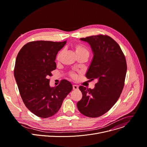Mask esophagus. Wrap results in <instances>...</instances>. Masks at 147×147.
<instances>
[{
  "mask_svg": "<svg viewBox=\"0 0 147 147\" xmlns=\"http://www.w3.org/2000/svg\"><path fill=\"white\" fill-rule=\"evenodd\" d=\"M73 90H77L78 88V87L77 85H73Z\"/></svg>",
  "mask_w": 147,
  "mask_h": 147,
  "instance_id": "1",
  "label": "esophagus"
}]
</instances>
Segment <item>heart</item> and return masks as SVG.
<instances>
[{
  "instance_id": "obj_1",
  "label": "heart",
  "mask_w": 147,
  "mask_h": 147,
  "mask_svg": "<svg viewBox=\"0 0 147 147\" xmlns=\"http://www.w3.org/2000/svg\"><path fill=\"white\" fill-rule=\"evenodd\" d=\"M75 51L76 53V54L78 56H82V55H89V50L88 49V48L84 45L83 44H77L76 45H74V46ZM61 51H59L58 53V54L57 55V60H59L61 57ZM70 77H71L73 79H76L77 77V74L73 72V71H71L69 74Z\"/></svg>"
}]
</instances>
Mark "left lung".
Segmentation results:
<instances>
[{"instance_id": "left-lung-1", "label": "left lung", "mask_w": 147, "mask_h": 147, "mask_svg": "<svg viewBox=\"0 0 147 147\" xmlns=\"http://www.w3.org/2000/svg\"><path fill=\"white\" fill-rule=\"evenodd\" d=\"M80 40L88 42L94 53L86 77L98 82L93 89L79 87L83 97L77 102V109L85 116L96 118L109 111L121 95L127 69L126 59L119 45L107 35Z\"/></svg>"}]
</instances>
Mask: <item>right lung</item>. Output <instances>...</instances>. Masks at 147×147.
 Listing matches in <instances>:
<instances>
[{"mask_svg": "<svg viewBox=\"0 0 147 147\" xmlns=\"http://www.w3.org/2000/svg\"><path fill=\"white\" fill-rule=\"evenodd\" d=\"M66 42L37 40L24 45L16 57L14 76L22 99L29 110L41 118L54 115L72 90V84L62 80L50 87L49 77L56 69V55Z\"/></svg>", "mask_w": 147, "mask_h": 147, "instance_id": "1", "label": "right lung"}]
</instances>
